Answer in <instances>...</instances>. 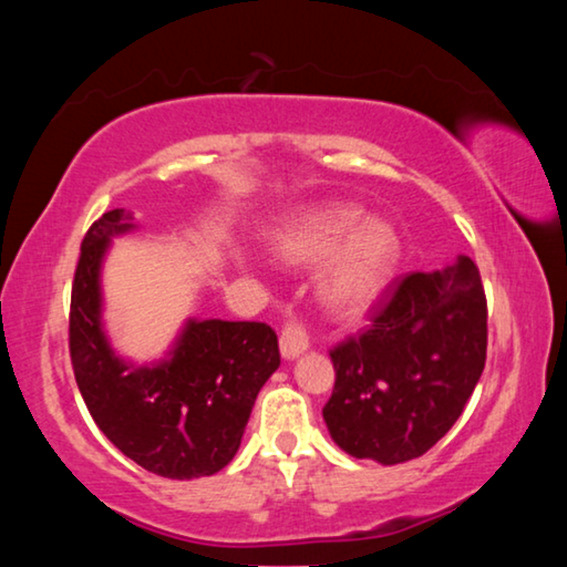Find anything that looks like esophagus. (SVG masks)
Returning a JSON list of instances; mask_svg holds the SVG:
<instances>
[{"label":"esophagus","instance_id":"34e87169","mask_svg":"<svg viewBox=\"0 0 567 567\" xmlns=\"http://www.w3.org/2000/svg\"><path fill=\"white\" fill-rule=\"evenodd\" d=\"M307 344H310V334H307V328L302 320L292 318L290 322L282 328L280 334V350L285 358H297V354L307 350Z\"/></svg>","mask_w":567,"mask_h":567}]
</instances>
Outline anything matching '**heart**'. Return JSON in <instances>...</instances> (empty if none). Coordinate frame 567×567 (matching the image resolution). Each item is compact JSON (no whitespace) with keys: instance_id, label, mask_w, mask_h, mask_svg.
I'll use <instances>...</instances> for the list:
<instances>
[{"instance_id":"heart-1","label":"heart","mask_w":567,"mask_h":567,"mask_svg":"<svg viewBox=\"0 0 567 567\" xmlns=\"http://www.w3.org/2000/svg\"><path fill=\"white\" fill-rule=\"evenodd\" d=\"M352 205H324L295 217L275 239L277 255L322 267L318 292L334 318H360L385 290L398 262V237Z\"/></svg>"}]
</instances>
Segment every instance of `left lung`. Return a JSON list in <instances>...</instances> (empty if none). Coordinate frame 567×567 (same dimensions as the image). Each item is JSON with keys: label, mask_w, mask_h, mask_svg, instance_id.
I'll return each mask as SVG.
<instances>
[{"label": "left lung", "mask_w": 567, "mask_h": 567, "mask_svg": "<svg viewBox=\"0 0 567 567\" xmlns=\"http://www.w3.org/2000/svg\"><path fill=\"white\" fill-rule=\"evenodd\" d=\"M370 322L330 350L334 388L322 417L348 455L398 465L455 425L483 375L487 300L475 262L398 277Z\"/></svg>", "instance_id": "left-lung-1"}]
</instances>
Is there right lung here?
<instances>
[{
  "label": "right lung",
  "mask_w": 567,
  "mask_h": 567,
  "mask_svg": "<svg viewBox=\"0 0 567 567\" xmlns=\"http://www.w3.org/2000/svg\"><path fill=\"white\" fill-rule=\"evenodd\" d=\"M132 215L104 213L82 239L70 305V358L92 420L150 473L192 480L235 457L257 392L280 368L277 334L265 322L189 320L172 358L132 368L114 358L100 322V265Z\"/></svg>",
  "instance_id": "1"
}]
</instances>
